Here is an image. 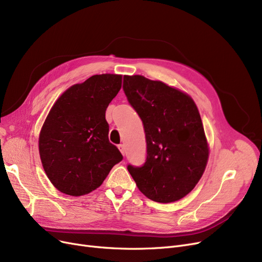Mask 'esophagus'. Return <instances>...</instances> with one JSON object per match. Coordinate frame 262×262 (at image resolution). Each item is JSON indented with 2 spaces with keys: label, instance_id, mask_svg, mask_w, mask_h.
<instances>
[{
  "label": "esophagus",
  "instance_id": "1",
  "mask_svg": "<svg viewBox=\"0 0 262 262\" xmlns=\"http://www.w3.org/2000/svg\"><path fill=\"white\" fill-rule=\"evenodd\" d=\"M119 150H120L121 153L124 155V154H125V145H124V144H119Z\"/></svg>",
  "mask_w": 262,
  "mask_h": 262
}]
</instances>
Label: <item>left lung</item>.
<instances>
[{
	"mask_svg": "<svg viewBox=\"0 0 262 262\" xmlns=\"http://www.w3.org/2000/svg\"><path fill=\"white\" fill-rule=\"evenodd\" d=\"M123 90L142 121L146 158L127 169L139 190L162 203L195 187L206 169L209 147L196 104L187 94L143 76H124Z\"/></svg>",
	"mask_w": 262,
	"mask_h": 262,
	"instance_id": "left-lung-1",
	"label": "left lung"
}]
</instances>
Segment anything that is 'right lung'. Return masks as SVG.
<instances>
[{"mask_svg": "<svg viewBox=\"0 0 262 262\" xmlns=\"http://www.w3.org/2000/svg\"><path fill=\"white\" fill-rule=\"evenodd\" d=\"M121 84V75L90 77L66 90L45 121L39 134L41 164L51 183L64 194H89L123 159L108 139L105 117Z\"/></svg>", "mask_w": 262, "mask_h": 262, "instance_id": "1", "label": "right lung"}]
</instances>
